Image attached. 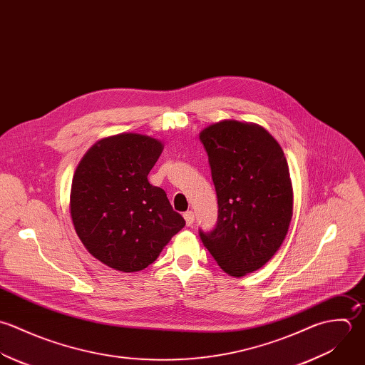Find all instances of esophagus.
Wrapping results in <instances>:
<instances>
[{"mask_svg": "<svg viewBox=\"0 0 365 365\" xmlns=\"http://www.w3.org/2000/svg\"><path fill=\"white\" fill-rule=\"evenodd\" d=\"M194 212L192 211H187V212H184V220H185V222H187V225L188 227H191L192 224H194Z\"/></svg>", "mask_w": 365, "mask_h": 365, "instance_id": "obj_1", "label": "esophagus"}]
</instances>
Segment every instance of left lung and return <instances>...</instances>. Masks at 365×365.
Here are the masks:
<instances>
[{
    "mask_svg": "<svg viewBox=\"0 0 365 365\" xmlns=\"http://www.w3.org/2000/svg\"><path fill=\"white\" fill-rule=\"evenodd\" d=\"M218 197V221L201 241L220 267L241 277L284 241L293 215L289 165L279 143L255 123L224 120L200 133Z\"/></svg>",
    "mask_w": 365,
    "mask_h": 365,
    "instance_id": "obj_1",
    "label": "left lung"
}]
</instances>
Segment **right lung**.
Segmentation results:
<instances>
[{
  "instance_id": "right-lung-1",
  "label": "right lung",
  "mask_w": 365,
  "mask_h": 365,
  "mask_svg": "<svg viewBox=\"0 0 365 365\" xmlns=\"http://www.w3.org/2000/svg\"><path fill=\"white\" fill-rule=\"evenodd\" d=\"M163 147L137 133L106 137L86 151L73 174L75 231L91 255L115 270L145 269L185 225L165 191L147 180Z\"/></svg>"
}]
</instances>
